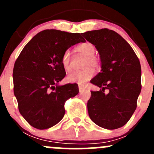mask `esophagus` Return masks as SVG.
Returning a JSON list of instances; mask_svg holds the SVG:
<instances>
[{"instance_id":"esophagus-1","label":"esophagus","mask_w":154,"mask_h":154,"mask_svg":"<svg viewBox=\"0 0 154 154\" xmlns=\"http://www.w3.org/2000/svg\"><path fill=\"white\" fill-rule=\"evenodd\" d=\"M85 88L84 86L79 85V93H82V92L85 91Z\"/></svg>"}]
</instances>
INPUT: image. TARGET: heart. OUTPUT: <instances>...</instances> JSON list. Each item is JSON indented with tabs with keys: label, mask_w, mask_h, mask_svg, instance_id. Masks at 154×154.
<instances>
[{
	"label": "heart",
	"mask_w": 154,
	"mask_h": 154,
	"mask_svg": "<svg viewBox=\"0 0 154 154\" xmlns=\"http://www.w3.org/2000/svg\"><path fill=\"white\" fill-rule=\"evenodd\" d=\"M79 54L86 56L85 60L84 67H87L81 71H72L68 73L66 79L69 82H76L78 84H83L87 81L90 80L95 75L94 68H98L99 66V60L96 56H94L95 48L93 44L91 43H84L80 44L76 48ZM61 64L65 70L68 71L70 69V51L67 50L63 53L61 57Z\"/></svg>",
	"instance_id": "obj_1"
}]
</instances>
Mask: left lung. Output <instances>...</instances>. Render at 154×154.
<instances>
[{
	"label": "left lung",
	"instance_id": "left-lung-1",
	"mask_svg": "<svg viewBox=\"0 0 154 154\" xmlns=\"http://www.w3.org/2000/svg\"><path fill=\"white\" fill-rule=\"evenodd\" d=\"M98 51L101 70L91 80L101 88L91 91L88 111L92 121L108 130L124 126L137 107L141 91V66L135 51L116 32L109 29L81 33ZM109 91L107 94L104 93Z\"/></svg>",
	"mask_w": 154,
	"mask_h": 154
}]
</instances>
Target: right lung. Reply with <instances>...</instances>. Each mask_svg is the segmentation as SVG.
I'll use <instances>...</instances> for the list:
<instances>
[{
	"label": "right lung",
	"instance_id": "1",
	"mask_svg": "<svg viewBox=\"0 0 154 154\" xmlns=\"http://www.w3.org/2000/svg\"><path fill=\"white\" fill-rule=\"evenodd\" d=\"M85 41L79 33L45 29L22 49L14 66V93L21 115L33 128L45 130L59 123L66 100L78 94L75 83L59 85L66 75L61 57Z\"/></svg>",
	"mask_w": 154,
	"mask_h": 154
}]
</instances>
